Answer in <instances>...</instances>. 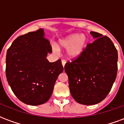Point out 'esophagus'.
I'll return each mask as SVG.
<instances>
[{
  "label": "esophagus",
  "instance_id": "obj_1",
  "mask_svg": "<svg viewBox=\"0 0 124 124\" xmlns=\"http://www.w3.org/2000/svg\"><path fill=\"white\" fill-rule=\"evenodd\" d=\"M61 63H62V65H63V67H65V65L66 61H65V60H62V61H61Z\"/></svg>",
  "mask_w": 124,
  "mask_h": 124
}]
</instances>
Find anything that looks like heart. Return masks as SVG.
Returning a JSON list of instances; mask_svg holds the SVG:
<instances>
[{
    "label": "heart",
    "instance_id": "b5f03b06",
    "mask_svg": "<svg viewBox=\"0 0 124 124\" xmlns=\"http://www.w3.org/2000/svg\"><path fill=\"white\" fill-rule=\"evenodd\" d=\"M87 38L83 33H73L60 39L58 46L53 45V49L58 52L59 49H66V54L69 59H75L81 55L85 49Z\"/></svg>",
    "mask_w": 124,
    "mask_h": 124
}]
</instances>
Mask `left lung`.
Returning a JSON list of instances; mask_svg holds the SVG:
<instances>
[{"label":"left lung","mask_w":124,"mask_h":124,"mask_svg":"<svg viewBox=\"0 0 124 124\" xmlns=\"http://www.w3.org/2000/svg\"><path fill=\"white\" fill-rule=\"evenodd\" d=\"M90 33L94 41L80 57L65 66L71 96L84 105L96 104L106 97L118 71V51L112 41L95 31Z\"/></svg>","instance_id":"1"}]
</instances>
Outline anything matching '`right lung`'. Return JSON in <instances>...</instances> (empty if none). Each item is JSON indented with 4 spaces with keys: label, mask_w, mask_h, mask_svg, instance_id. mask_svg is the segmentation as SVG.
Listing matches in <instances>:
<instances>
[{
    "label": "right lung",
    "mask_w": 124,
    "mask_h": 124,
    "mask_svg": "<svg viewBox=\"0 0 124 124\" xmlns=\"http://www.w3.org/2000/svg\"><path fill=\"white\" fill-rule=\"evenodd\" d=\"M51 53L43 29L19 36L8 49L6 78L22 102L40 105L51 97L56 80L63 71L60 59L53 63L47 59Z\"/></svg>",
    "instance_id": "right-lung-1"
}]
</instances>
